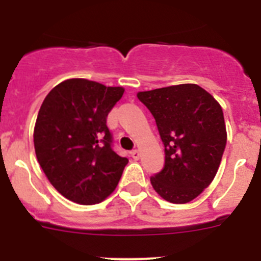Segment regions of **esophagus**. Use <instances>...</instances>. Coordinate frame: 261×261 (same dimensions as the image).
Listing matches in <instances>:
<instances>
[{
  "mask_svg": "<svg viewBox=\"0 0 261 261\" xmlns=\"http://www.w3.org/2000/svg\"><path fill=\"white\" fill-rule=\"evenodd\" d=\"M130 155H132L133 159H136V161H137V159H140V156H141V153H140V150H137V149H136V150L130 151Z\"/></svg>",
  "mask_w": 261,
  "mask_h": 261,
  "instance_id": "1",
  "label": "esophagus"
}]
</instances>
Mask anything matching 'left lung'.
<instances>
[{
  "mask_svg": "<svg viewBox=\"0 0 261 261\" xmlns=\"http://www.w3.org/2000/svg\"><path fill=\"white\" fill-rule=\"evenodd\" d=\"M137 98L155 119L165 145V167L150 177L151 186L166 201H192L212 183L225 150L220 103L195 84L140 91Z\"/></svg>",
  "mask_w": 261,
  "mask_h": 261,
  "instance_id": "left-lung-1",
  "label": "left lung"
}]
</instances>
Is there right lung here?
Wrapping results in <instances>:
<instances>
[{
    "label": "right lung",
    "instance_id": "right-lung-1",
    "mask_svg": "<svg viewBox=\"0 0 261 261\" xmlns=\"http://www.w3.org/2000/svg\"><path fill=\"white\" fill-rule=\"evenodd\" d=\"M124 94L84 78L53 87L39 110L34 145L45 176L64 197L93 205L114 192L128 159L112 149L107 116Z\"/></svg>",
    "mask_w": 261,
    "mask_h": 261
}]
</instances>
